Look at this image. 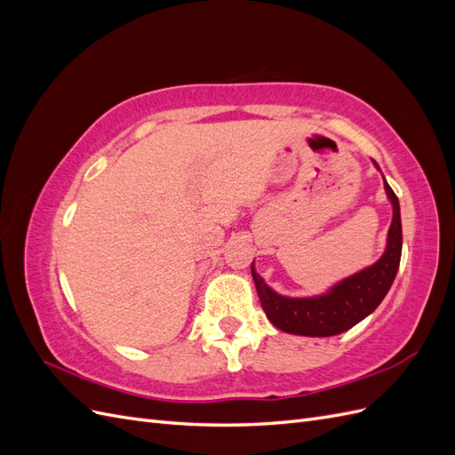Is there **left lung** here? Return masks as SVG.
Returning <instances> with one entry per match:
<instances>
[{"instance_id":"1","label":"left lung","mask_w":455,"mask_h":455,"mask_svg":"<svg viewBox=\"0 0 455 455\" xmlns=\"http://www.w3.org/2000/svg\"><path fill=\"white\" fill-rule=\"evenodd\" d=\"M383 186L393 203V222L387 233V249L374 266L351 275L326 294L315 298H286L273 292L256 273L254 264L251 266L258 298L271 324L298 336H336L366 319L381 304L396 277L403 254L401 206L385 178Z\"/></svg>"}]
</instances>
